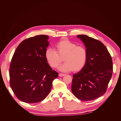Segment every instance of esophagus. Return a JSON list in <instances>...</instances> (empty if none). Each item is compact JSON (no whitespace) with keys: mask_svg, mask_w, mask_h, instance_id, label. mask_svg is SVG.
I'll return each mask as SVG.
<instances>
[{"mask_svg":"<svg viewBox=\"0 0 121 121\" xmlns=\"http://www.w3.org/2000/svg\"><path fill=\"white\" fill-rule=\"evenodd\" d=\"M65 75V74H62V73H60V74H59V76L60 77H63Z\"/></svg>","mask_w":121,"mask_h":121,"instance_id":"obj_1","label":"esophagus"}]
</instances>
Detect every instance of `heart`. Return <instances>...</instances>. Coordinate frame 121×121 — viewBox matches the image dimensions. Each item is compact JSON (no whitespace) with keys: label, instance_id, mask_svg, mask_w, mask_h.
I'll return each mask as SVG.
<instances>
[{"label":"heart","instance_id":"heart-1","mask_svg":"<svg viewBox=\"0 0 121 121\" xmlns=\"http://www.w3.org/2000/svg\"><path fill=\"white\" fill-rule=\"evenodd\" d=\"M56 51L49 48L45 52V58L50 66L56 68L64 61L65 63L59 68L65 72H79L86 64L88 51L82 45H77L69 40L65 39L58 42L56 45Z\"/></svg>","mask_w":121,"mask_h":121}]
</instances>
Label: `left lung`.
<instances>
[{"instance_id": "obj_1", "label": "left lung", "mask_w": 121, "mask_h": 121, "mask_svg": "<svg viewBox=\"0 0 121 121\" xmlns=\"http://www.w3.org/2000/svg\"><path fill=\"white\" fill-rule=\"evenodd\" d=\"M78 37L86 47L88 58L84 68L73 75L71 90L80 100H92L106 92L113 72L112 57L99 40L85 35Z\"/></svg>"}]
</instances>
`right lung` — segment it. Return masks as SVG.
Wrapping results in <instances>:
<instances>
[{"mask_svg":"<svg viewBox=\"0 0 121 121\" xmlns=\"http://www.w3.org/2000/svg\"><path fill=\"white\" fill-rule=\"evenodd\" d=\"M48 36L36 35L17 47L9 67L10 86L16 97L26 103L42 101L50 92L58 73L47 63L45 54Z\"/></svg>","mask_w":121,"mask_h":121,"instance_id":"add662e5","label":"right lung"}]
</instances>
